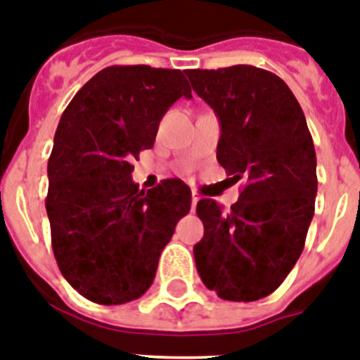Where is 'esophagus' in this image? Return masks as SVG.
<instances>
[{
  "label": "esophagus",
  "instance_id": "esophagus-1",
  "mask_svg": "<svg viewBox=\"0 0 360 360\" xmlns=\"http://www.w3.org/2000/svg\"><path fill=\"white\" fill-rule=\"evenodd\" d=\"M191 196H193V209H195L196 203H198V200H200V195L196 193V191H193V193H191Z\"/></svg>",
  "mask_w": 360,
  "mask_h": 360
}]
</instances>
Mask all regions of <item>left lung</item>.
<instances>
[{
    "instance_id": "8db88e82",
    "label": "left lung",
    "mask_w": 360,
    "mask_h": 360,
    "mask_svg": "<svg viewBox=\"0 0 360 360\" xmlns=\"http://www.w3.org/2000/svg\"><path fill=\"white\" fill-rule=\"evenodd\" d=\"M221 124L216 158L243 180L224 212L202 198L195 262L203 285L227 301H257L285 281L303 252L317 193L316 149L297 98L269 70L236 65L187 70Z\"/></svg>"
}]
</instances>
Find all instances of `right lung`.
Wrapping results in <instances>:
<instances>
[{
	"instance_id": "obj_1",
	"label": "right lung",
	"mask_w": 360,
	"mask_h": 360,
	"mask_svg": "<svg viewBox=\"0 0 360 360\" xmlns=\"http://www.w3.org/2000/svg\"><path fill=\"white\" fill-rule=\"evenodd\" d=\"M191 86L180 70L108 66L70 101L53 136L46 212L61 274L98 304H122L151 287L158 257L191 189L176 178L153 189L131 180L133 158Z\"/></svg>"
}]
</instances>
